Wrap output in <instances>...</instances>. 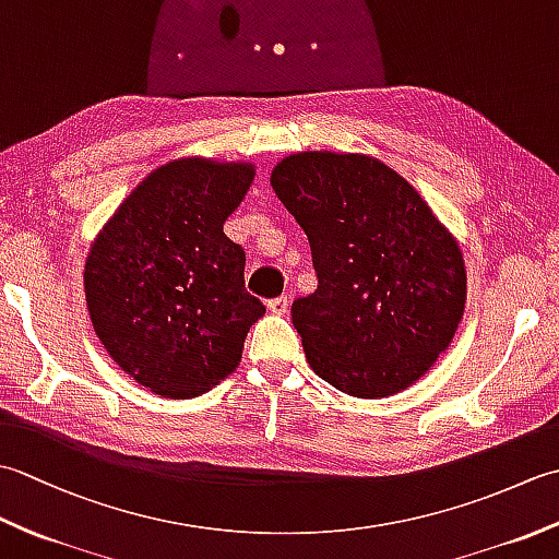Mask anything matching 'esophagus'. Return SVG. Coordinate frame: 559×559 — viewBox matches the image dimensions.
<instances>
[{"label":"esophagus","mask_w":559,"mask_h":559,"mask_svg":"<svg viewBox=\"0 0 559 559\" xmlns=\"http://www.w3.org/2000/svg\"><path fill=\"white\" fill-rule=\"evenodd\" d=\"M266 307H269V312H271V314H278V317H283V314H288L290 298H288V295H281V298H273V300H269V302H266Z\"/></svg>","instance_id":"obj_1"}]
</instances>
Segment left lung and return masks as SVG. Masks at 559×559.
<instances>
[{
    "instance_id": "obj_1",
    "label": "left lung",
    "mask_w": 559,
    "mask_h": 559,
    "mask_svg": "<svg viewBox=\"0 0 559 559\" xmlns=\"http://www.w3.org/2000/svg\"><path fill=\"white\" fill-rule=\"evenodd\" d=\"M271 187L312 247L319 286L293 302L312 370L355 399L418 382L466 310L454 233L367 153H293L271 170Z\"/></svg>"
}]
</instances>
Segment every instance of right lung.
<instances>
[{
	"instance_id": "right-lung-1",
	"label": "right lung",
	"mask_w": 559,
	"mask_h": 559,
	"mask_svg": "<svg viewBox=\"0 0 559 559\" xmlns=\"http://www.w3.org/2000/svg\"><path fill=\"white\" fill-rule=\"evenodd\" d=\"M257 168L187 156L141 180L93 237L83 290L110 358L165 399L206 394L242 360L266 307L245 290V252L223 223Z\"/></svg>"
}]
</instances>
